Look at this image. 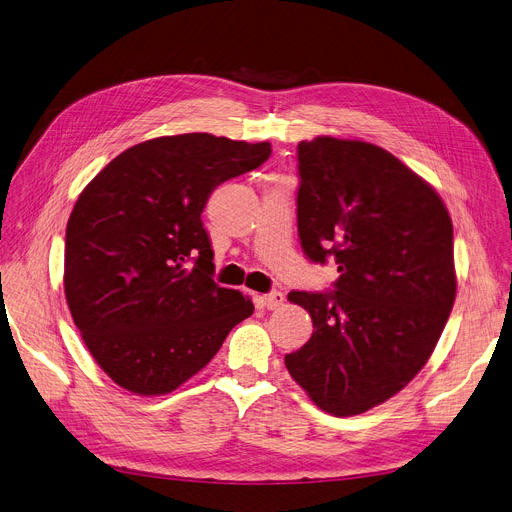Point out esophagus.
<instances>
[{"label": "esophagus", "instance_id": "34e87169", "mask_svg": "<svg viewBox=\"0 0 512 512\" xmlns=\"http://www.w3.org/2000/svg\"><path fill=\"white\" fill-rule=\"evenodd\" d=\"M283 302H285V296L281 294V291H271V294L262 296V304H264L266 308H269V310L279 308Z\"/></svg>", "mask_w": 512, "mask_h": 512}]
</instances>
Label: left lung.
Masks as SVG:
<instances>
[{"instance_id": "left-lung-1", "label": "left lung", "mask_w": 512, "mask_h": 512, "mask_svg": "<svg viewBox=\"0 0 512 512\" xmlns=\"http://www.w3.org/2000/svg\"><path fill=\"white\" fill-rule=\"evenodd\" d=\"M298 233L312 262L337 264L333 291H289L312 335L285 356L321 410L352 417L425 367L456 298L450 214L396 156L358 139L298 143Z\"/></svg>"}]
</instances>
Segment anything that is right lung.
<instances>
[{"mask_svg":"<svg viewBox=\"0 0 512 512\" xmlns=\"http://www.w3.org/2000/svg\"><path fill=\"white\" fill-rule=\"evenodd\" d=\"M269 156V141L156 137L118 154L81 191L66 225L64 294L116 385L170 394L254 312L248 296L214 283L202 212L216 185Z\"/></svg>","mask_w":512,"mask_h":512,"instance_id":"obj_1","label":"right lung"}]
</instances>
